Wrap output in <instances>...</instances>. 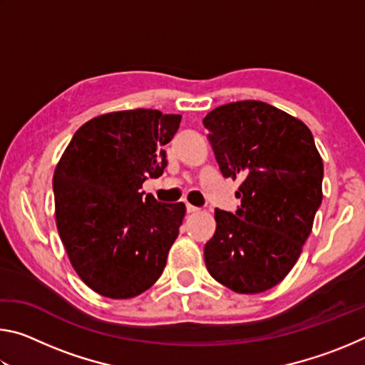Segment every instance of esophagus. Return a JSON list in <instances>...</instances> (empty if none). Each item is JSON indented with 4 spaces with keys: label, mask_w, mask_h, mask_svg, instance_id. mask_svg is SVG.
<instances>
[{
    "label": "esophagus",
    "mask_w": 365,
    "mask_h": 365,
    "mask_svg": "<svg viewBox=\"0 0 365 365\" xmlns=\"http://www.w3.org/2000/svg\"><path fill=\"white\" fill-rule=\"evenodd\" d=\"M197 211H200V207H196V206H193V205H190V202H187V212L195 214V212H197Z\"/></svg>",
    "instance_id": "1"
}]
</instances>
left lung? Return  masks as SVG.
<instances>
[{
  "label": "left lung",
  "mask_w": 365,
  "mask_h": 365,
  "mask_svg": "<svg viewBox=\"0 0 365 365\" xmlns=\"http://www.w3.org/2000/svg\"><path fill=\"white\" fill-rule=\"evenodd\" d=\"M202 123L222 175L242 180V206L215 209L206 267L233 292H265L293 269L312 230L322 205V158L304 123L267 103H228Z\"/></svg>",
  "instance_id": "obj_1"
}]
</instances>
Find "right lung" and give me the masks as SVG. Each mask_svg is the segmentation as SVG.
Listing matches in <instances>:
<instances>
[{
  "instance_id": "1",
  "label": "right lung",
  "mask_w": 365,
  "mask_h": 365,
  "mask_svg": "<svg viewBox=\"0 0 365 365\" xmlns=\"http://www.w3.org/2000/svg\"><path fill=\"white\" fill-rule=\"evenodd\" d=\"M182 115L158 109L104 114L73 133L53 175L59 237L80 279L106 298L146 292L168 261L183 202L141 191L168 168L164 145Z\"/></svg>"
}]
</instances>
